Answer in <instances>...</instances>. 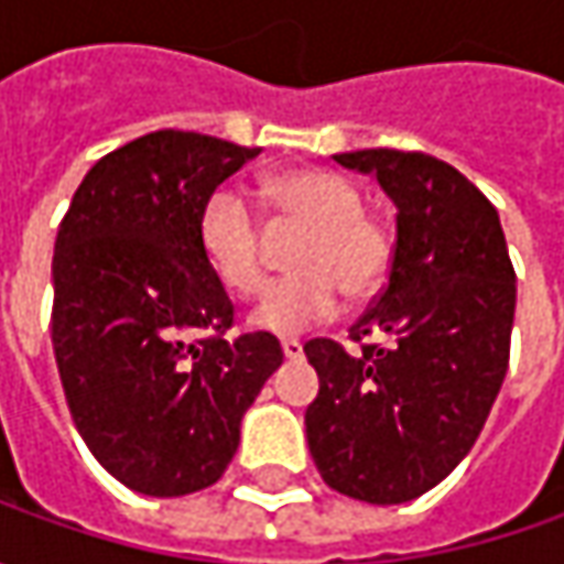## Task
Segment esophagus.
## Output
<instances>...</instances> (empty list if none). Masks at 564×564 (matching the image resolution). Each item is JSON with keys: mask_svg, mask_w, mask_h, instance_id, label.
I'll return each mask as SVG.
<instances>
[{"mask_svg": "<svg viewBox=\"0 0 564 564\" xmlns=\"http://www.w3.org/2000/svg\"><path fill=\"white\" fill-rule=\"evenodd\" d=\"M282 355L289 360H301L304 358V345L297 338H282Z\"/></svg>", "mask_w": 564, "mask_h": 564, "instance_id": "1", "label": "esophagus"}]
</instances>
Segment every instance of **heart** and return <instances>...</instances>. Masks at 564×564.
<instances>
[{
    "instance_id": "1",
    "label": "heart",
    "mask_w": 564,
    "mask_h": 564,
    "mask_svg": "<svg viewBox=\"0 0 564 564\" xmlns=\"http://www.w3.org/2000/svg\"><path fill=\"white\" fill-rule=\"evenodd\" d=\"M267 197L282 219L307 228L294 250L297 272L260 297L250 323L292 336L336 314L341 292L367 301L386 285L395 267V231L364 206L358 182L326 165L282 169L267 178ZM197 241L209 272L238 297L267 282L263 226L250 200L235 187H216L197 216Z\"/></svg>"
}]
</instances>
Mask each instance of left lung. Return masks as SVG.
<instances>
[{
    "label": "left lung",
    "mask_w": 564,
    "mask_h": 564,
    "mask_svg": "<svg viewBox=\"0 0 564 564\" xmlns=\"http://www.w3.org/2000/svg\"><path fill=\"white\" fill-rule=\"evenodd\" d=\"M333 160L392 197L395 267L348 329L358 355L304 345L319 377L307 445L341 496L399 506L445 480L487 423L509 370L514 270L496 206L455 165L382 147Z\"/></svg>",
    "instance_id": "left-lung-1"
}]
</instances>
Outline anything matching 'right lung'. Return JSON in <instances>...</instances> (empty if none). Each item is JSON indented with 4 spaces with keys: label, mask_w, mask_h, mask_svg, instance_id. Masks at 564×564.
<instances>
[{
    "label": "right lung",
    "mask_w": 564,
    "mask_h": 564,
    "mask_svg": "<svg viewBox=\"0 0 564 564\" xmlns=\"http://www.w3.org/2000/svg\"><path fill=\"white\" fill-rule=\"evenodd\" d=\"M197 131L106 153L75 191L53 253V348L77 433L128 489L209 487L282 364L279 338L228 341L235 307L197 241L206 197L253 160Z\"/></svg>",
    "instance_id": "add662e5"
}]
</instances>
